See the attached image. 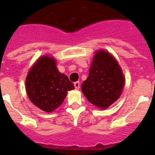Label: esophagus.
<instances>
[{"label": "esophagus", "instance_id": "34e87169", "mask_svg": "<svg viewBox=\"0 0 155 155\" xmlns=\"http://www.w3.org/2000/svg\"><path fill=\"white\" fill-rule=\"evenodd\" d=\"M74 85L76 89H79V88H80V82L79 81L74 82Z\"/></svg>", "mask_w": 155, "mask_h": 155}]
</instances>
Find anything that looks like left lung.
I'll use <instances>...</instances> for the list:
<instances>
[{
    "mask_svg": "<svg viewBox=\"0 0 155 155\" xmlns=\"http://www.w3.org/2000/svg\"><path fill=\"white\" fill-rule=\"evenodd\" d=\"M124 84L125 78L117 61L109 52L101 50L93 57L81 90L88 102L105 109L120 98Z\"/></svg>",
    "mask_w": 155,
    "mask_h": 155,
    "instance_id": "8db88e82",
    "label": "left lung"
}]
</instances>
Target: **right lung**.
<instances>
[{"mask_svg":"<svg viewBox=\"0 0 155 155\" xmlns=\"http://www.w3.org/2000/svg\"><path fill=\"white\" fill-rule=\"evenodd\" d=\"M27 94L35 106L51 113L60 106L74 86L68 76L59 72L55 59L43 56L37 60L25 80Z\"/></svg>","mask_w":155,"mask_h":155,"instance_id":"right-lung-1","label":"right lung"}]
</instances>
